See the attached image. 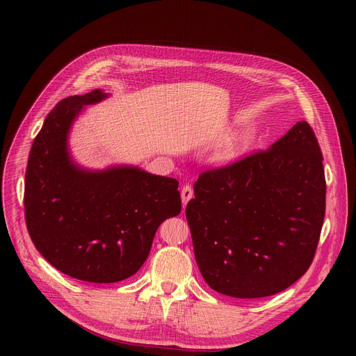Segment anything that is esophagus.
Here are the masks:
<instances>
[{
	"label": "esophagus",
	"mask_w": 356,
	"mask_h": 356,
	"mask_svg": "<svg viewBox=\"0 0 356 356\" xmlns=\"http://www.w3.org/2000/svg\"><path fill=\"white\" fill-rule=\"evenodd\" d=\"M192 197H193V189L191 188L189 184L183 186V189H181V203H183V208L186 207V204H188V202H189Z\"/></svg>",
	"instance_id": "obj_1"
}]
</instances>
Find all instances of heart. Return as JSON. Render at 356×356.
<instances>
[{"mask_svg": "<svg viewBox=\"0 0 356 356\" xmlns=\"http://www.w3.org/2000/svg\"><path fill=\"white\" fill-rule=\"evenodd\" d=\"M244 147H245V143L244 140H241L238 137L235 138H231L229 141H227L225 144H223L220 147V149L218 152V161L222 163V164H228V163H232L235 161L236 159H239V156L242 154V152H244Z\"/></svg>", "mask_w": 356, "mask_h": 356, "instance_id": "b5f03b06", "label": "heart"}]
</instances>
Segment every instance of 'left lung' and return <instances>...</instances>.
I'll list each match as a JSON object with an SVG mask.
<instances>
[{
	"mask_svg": "<svg viewBox=\"0 0 356 356\" xmlns=\"http://www.w3.org/2000/svg\"><path fill=\"white\" fill-rule=\"evenodd\" d=\"M322 161L312 127L300 121L268 149L199 176L186 218L211 289L267 297L307 271L325 219Z\"/></svg>",
	"mask_w": 356,
	"mask_h": 356,
	"instance_id": "obj_1",
	"label": "left lung"
}]
</instances>
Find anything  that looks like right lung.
Returning <instances> with one entry per match:
<instances>
[{"label":"right lung","instance_id":"add662e5","mask_svg":"<svg viewBox=\"0 0 356 356\" xmlns=\"http://www.w3.org/2000/svg\"><path fill=\"white\" fill-rule=\"evenodd\" d=\"M105 98L95 89L56 105L33 141L26 170L24 212L34 247L54 268L88 283L134 275L161 222L181 211L173 177L136 165L89 170L73 161V121Z\"/></svg>","mask_w":356,"mask_h":356}]
</instances>
